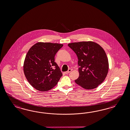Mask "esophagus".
Listing matches in <instances>:
<instances>
[{
  "mask_svg": "<svg viewBox=\"0 0 130 130\" xmlns=\"http://www.w3.org/2000/svg\"><path fill=\"white\" fill-rule=\"evenodd\" d=\"M71 71V69H69L68 71H66L65 72V73L66 74H68V73H69Z\"/></svg>",
  "mask_w": 130,
  "mask_h": 130,
  "instance_id": "34e87169",
  "label": "esophagus"
}]
</instances>
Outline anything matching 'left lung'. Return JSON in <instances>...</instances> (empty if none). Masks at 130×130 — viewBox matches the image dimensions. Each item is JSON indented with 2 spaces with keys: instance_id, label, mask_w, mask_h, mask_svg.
<instances>
[{
  "instance_id": "8db88e82",
  "label": "left lung",
  "mask_w": 130,
  "mask_h": 130,
  "mask_svg": "<svg viewBox=\"0 0 130 130\" xmlns=\"http://www.w3.org/2000/svg\"><path fill=\"white\" fill-rule=\"evenodd\" d=\"M68 46L78 57L79 78L75 83L87 90L98 86L106 78L109 71V61L105 51L93 41L73 42Z\"/></svg>"
}]
</instances>
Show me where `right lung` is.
Returning a JSON list of instances; mask_svg holds the SVG:
<instances>
[{
	"instance_id": "obj_1",
	"label": "right lung",
	"mask_w": 130,
	"mask_h": 130,
	"mask_svg": "<svg viewBox=\"0 0 130 130\" xmlns=\"http://www.w3.org/2000/svg\"><path fill=\"white\" fill-rule=\"evenodd\" d=\"M63 46L61 44L39 42L28 50L24 62V73L28 83L37 90H50L62 76L55 62V56Z\"/></svg>"
}]
</instances>
